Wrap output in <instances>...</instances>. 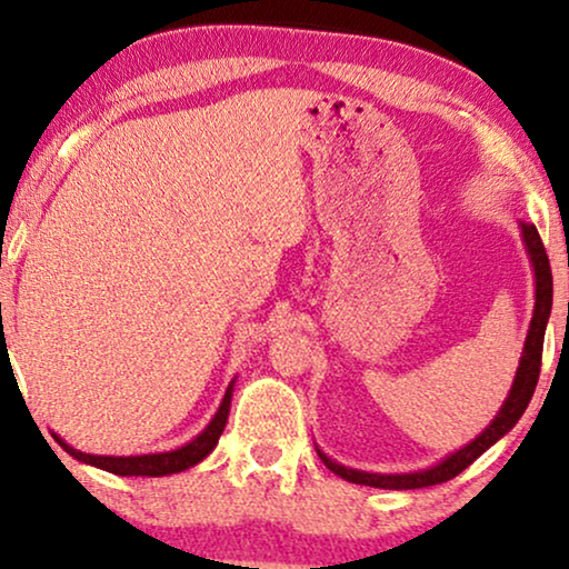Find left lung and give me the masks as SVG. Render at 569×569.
<instances>
[{
    "label": "left lung",
    "mask_w": 569,
    "mask_h": 569,
    "mask_svg": "<svg viewBox=\"0 0 569 569\" xmlns=\"http://www.w3.org/2000/svg\"><path fill=\"white\" fill-rule=\"evenodd\" d=\"M523 240H526V248H528V253H531V261H533L536 308H533V318H531V329H528L523 357H520V368L516 372V383H512L508 401L502 403L500 415L495 417V422L489 425L477 440L469 442V446L461 450H456L453 456H448L446 461L432 466V469H427V471H417V473L355 471V469H347V466L333 463L331 458H326L321 450H318V456H321L326 469H331L341 479L352 481V485H365V487H378V489L432 487V485H442V481L458 477L466 466H471L489 446H495V442L500 440L505 432H510L512 427H516L518 419L523 417L528 401H531L536 383H539L543 331H547V321L551 313V267H549L547 248H543V243H541V236H539V230H536V224H523Z\"/></svg>",
    "instance_id": "1"
}]
</instances>
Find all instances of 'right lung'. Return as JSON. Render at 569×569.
Returning a JSON list of instances; mask_svg holds the SVG:
<instances>
[{"label":"right lung","instance_id":"obj_1","mask_svg":"<svg viewBox=\"0 0 569 569\" xmlns=\"http://www.w3.org/2000/svg\"><path fill=\"white\" fill-rule=\"evenodd\" d=\"M230 399H232V386L228 388V393H224L220 409H217V415H214L212 422H209L207 430L201 432L197 440H191L189 446H183V448H178V450H170V453L127 456V458H121V456H90V453H80V450L69 448L61 438H57V442L67 450L69 456H74L77 461L98 466V469L119 473V477H166V473L186 471V469H189V466L199 463L201 458H207L209 453H212L214 446H217V440H220V435L224 430V422H228Z\"/></svg>","mask_w":569,"mask_h":569}]
</instances>
